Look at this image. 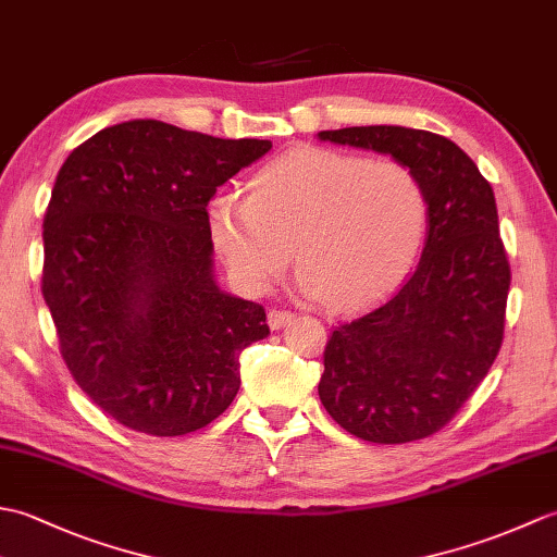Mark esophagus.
Instances as JSON below:
<instances>
[{
    "label": "esophagus",
    "instance_id": "obj_1",
    "mask_svg": "<svg viewBox=\"0 0 557 557\" xmlns=\"http://www.w3.org/2000/svg\"><path fill=\"white\" fill-rule=\"evenodd\" d=\"M292 318H294L292 311L270 309V311H268V325H270L272 330H280V327H285L287 323H292Z\"/></svg>",
    "mask_w": 557,
    "mask_h": 557
}]
</instances>
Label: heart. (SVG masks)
<instances>
[{"instance_id": "obj_1", "label": "heart", "mask_w": 557, "mask_h": 557, "mask_svg": "<svg viewBox=\"0 0 557 557\" xmlns=\"http://www.w3.org/2000/svg\"><path fill=\"white\" fill-rule=\"evenodd\" d=\"M429 203L407 164L299 148L256 174L251 196L220 191L212 242L246 292L260 294L294 258L299 285L349 311L397 287L417 260Z\"/></svg>"}]
</instances>
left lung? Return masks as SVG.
Returning <instances> with one entry per match:
<instances>
[{"mask_svg": "<svg viewBox=\"0 0 557 557\" xmlns=\"http://www.w3.org/2000/svg\"><path fill=\"white\" fill-rule=\"evenodd\" d=\"M318 138L385 152L425 191L429 230L417 270L333 330L318 383L325 411L351 435L421 441L455 417L503 345L510 263L493 188L457 144L421 128L349 126Z\"/></svg>", "mask_w": 557, "mask_h": 557, "instance_id": "left-lung-1", "label": "left lung"}]
</instances>
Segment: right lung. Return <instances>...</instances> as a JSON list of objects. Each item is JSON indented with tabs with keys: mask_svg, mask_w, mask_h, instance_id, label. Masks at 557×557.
<instances>
[{
	"mask_svg": "<svg viewBox=\"0 0 557 557\" xmlns=\"http://www.w3.org/2000/svg\"><path fill=\"white\" fill-rule=\"evenodd\" d=\"M272 148L158 120L102 128L57 174L42 222V297L66 369L114 421L186 435L239 393L265 309L224 294L208 203Z\"/></svg>",
	"mask_w": 557,
	"mask_h": 557,
	"instance_id": "right-lung-1",
	"label": "right lung"
}]
</instances>
